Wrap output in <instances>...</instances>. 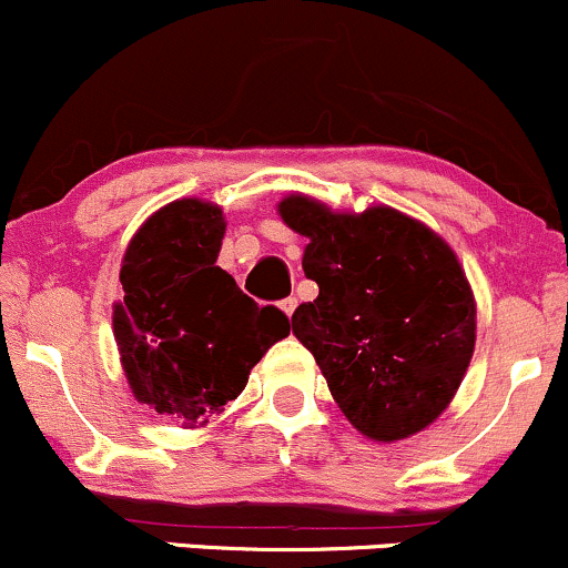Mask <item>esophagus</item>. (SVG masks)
Returning <instances> with one entry per match:
<instances>
[{
  "label": "esophagus",
  "instance_id": "1",
  "mask_svg": "<svg viewBox=\"0 0 568 568\" xmlns=\"http://www.w3.org/2000/svg\"><path fill=\"white\" fill-rule=\"evenodd\" d=\"M278 308H282L286 316H292V314H295V308H297V301H295V297H286V301L278 303Z\"/></svg>",
  "mask_w": 568,
  "mask_h": 568
}]
</instances>
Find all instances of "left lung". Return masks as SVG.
<instances>
[{"label":"left lung","mask_w":568,"mask_h":568,"mask_svg":"<svg viewBox=\"0 0 568 568\" xmlns=\"http://www.w3.org/2000/svg\"><path fill=\"white\" fill-rule=\"evenodd\" d=\"M278 216L308 239L303 271L318 284L292 333L343 416L375 443L418 435L456 397L475 352L477 305L456 252L392 206L333 212L292 193Z\"/></svg>","instance_id":"obj_1"}]
</instances>
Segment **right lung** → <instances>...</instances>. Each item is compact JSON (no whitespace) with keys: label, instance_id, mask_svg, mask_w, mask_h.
Returning a JSON list of instances; mask_svg holds the SVG:
<instances>
[{"label":"right lung","instance_id":"right-lung-1","mask_svg":"<svg viewBox=\"0 0 568 568\" xmlns=\"http://www.w3.org/2000/svg\"><path fill=\"white\" fill-rule=\"evenodd\" d=\"M225 227L212 201H171L133 233L120 265L112 329L125 381L139 403L184 429L225 410L290 335L282 311L254 303L216 265Z\"/></svg>","mask_w":568,"mask_h":568}]
</instances>
